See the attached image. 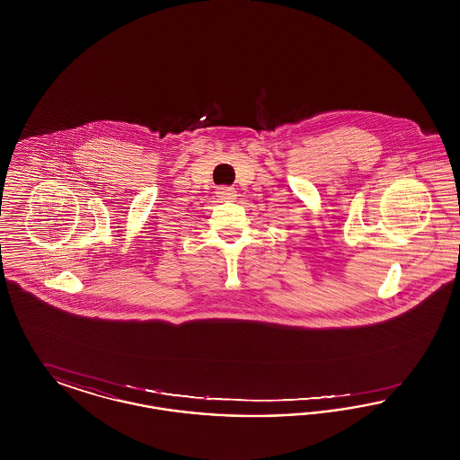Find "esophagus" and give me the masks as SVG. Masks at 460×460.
Returning a JSON list of instances; mask_svg holds the SVG:
<instances>
[{"mask_svg": "<svg viewBox=\"0 0 460 460\" xmlns=\"http://www.w3.org/2000/svg\"><path fill=\"white\" fill-rule=\"evenodd\" d=\"M216 195H217V198L222 199V201H229V199H234V197H236V191H234L233 188H219Z\"/></svg>", "mask_w": 460, "mask_h": 460, "instance_id": "1", "label": "esophagus"}]
</instances>
